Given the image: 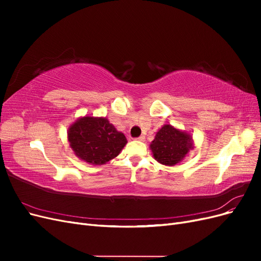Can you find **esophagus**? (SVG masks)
Wrapping results in <instances>:
<instances>
[{"mask_svg": "<svg viewBox=\"0 0 261 261\" xmlns=\"http://www.w3.org/2000/svg\"><path fill=\"white\" fill-rule=\"evenodd\" d=\"M136 140H138V141H145V137L144 136H140V137L136 138Z\"/></svg>", "mask_w": 261, "mask_h": 261, "instance_id": "esophagus-1", "label": "esophagus"}]
</instances>
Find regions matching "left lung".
<instances>
[{
  "instance_id": "8db88e82",
  "label": "left lung",
  "mask_w": 261,
  "mask_h": 261,
  "mask_svg": "<svg viewBox=\"0 0 261 261\" xmlns=\"http://www.w3.org/2000/svg\"><path fill=\"white\" fill-rule=\"evenodd\" d=\"M193 149L194 140L191 134L170 124H164L150 144L154 160L167 167H173L184 160L189 150Z\"/></svg>"
}]
</instances>
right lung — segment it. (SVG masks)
Instances as JSON below:
<instances>
[{
	"instance_id": "right-lung-1",
	"label": "right lung",
	"mask_w": 261,
	"mask_h": 261,
	"mask_svg": "<svg viewBox=\"0 0 261 261\" xmlns=\"http://www.w3.org/2000/svg\"><path fill=\"white\" fill-rule=\"evenodd\" d=\"M67 140L74 154L92 165L114 159L127 144L123 133L102 116H83L69 126Z\"/></svg>"
}]
</instances>
